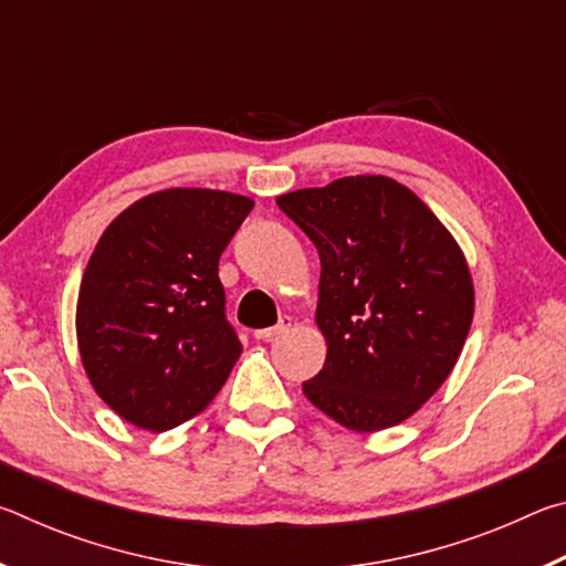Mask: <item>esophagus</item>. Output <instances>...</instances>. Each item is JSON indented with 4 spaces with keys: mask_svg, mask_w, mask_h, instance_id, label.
<instances>
[{
    "mask_svg": "<svg viewBox=\"0 0 566 566\" xmlns=\"http://www.w3.org/2000/svg\"><path fill=\"white\" fill-rule=\"evenodd\" d=\"M290 327H292V317H282L280 322L274 324V327L256 329V332H254V339H272V337H276V334H284Z\"/></svg>",
    "mask_w": 566,
    "mask_h": 566,
    "instance_id": "esophagus-1",
    "label": "esophagus"
}]
</instances>
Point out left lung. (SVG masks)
Listing matches in <instances>:
<instances>
[{"label":"left lung","instance_id":"left-lung-1","mask_svg":"<svg viewBox=\"0 0 566 566\" xmlns=\"http://www.w3.org/2000/svg\"><path fill=\"white\" fill-rule=\"evenodd\" d=\"M317 247L327 359L306 399L354 432L415 415L442 387L472 327L462 249L415 191L381 175L276 197Z\"/></svg>","mask_w":566,"mask_h":566}]
</instances>
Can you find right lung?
Wrapping results in <instances>:
<instances>
[{
  "label": "right lung",
  "instance_id": "1",
  "mask_svg": "<svg viewBox=\"0 0 566 566\" xmlns=\"http://www.w3.org/2000/svg\"><path fill=\"white\" fill-rule=\"evenodd\" d=\"M252 207L219 189L155 191L94 247L76 342L94 391L134 427L175 429L224 387L242 342L227 322L219 256Z\"/></svg>",
  "mask_w": 566,
  "mask_h": 566
}]
</instances>
